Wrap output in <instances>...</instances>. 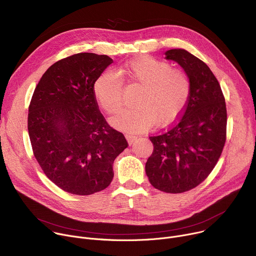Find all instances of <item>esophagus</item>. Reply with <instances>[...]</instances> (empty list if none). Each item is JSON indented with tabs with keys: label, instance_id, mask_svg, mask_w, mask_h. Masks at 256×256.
<instances>
[{
	"label": "esophagus",
	"instance_id": "1",
	"mask_svg": "<svg viewBox=\"0 0 256 256\" xmlns=\"http://www.w3.org/2000/svg\"><path fill=\"white\" fill-rule=\"evenodd\" d=\"M126 140H128L130 146L132 144L138 140V138L136 136H134V134H126Z\"/></svg>",
	"mask_w": 256,
	"mask_h": 256
}]
</instances>
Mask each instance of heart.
<instances>
[{"label": "heart", "mask_w": 256, "mask_h": 256, "mask_svg": "<svg viewBox=\"0 0 256 256\" xmlns=\"http://www.w3.org/2000/svg\"><path fill=\"white\" fill-rule=\"evenodd\" d=\"M122 80L140 86V90L136 100L138 106L112 120L120 130L144 132L156 122L159 126H168L184 114L190 100L192 85L184 70L152 56H138L124 64L118 74L105 70L95 80V97L108 114L122 110Z\"/></svg>", "instance_id": "1"}]
</instances>
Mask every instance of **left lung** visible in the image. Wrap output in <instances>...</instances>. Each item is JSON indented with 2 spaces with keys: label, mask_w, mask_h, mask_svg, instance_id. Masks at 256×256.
<instances>
[{
  "label": "left lung",
  "mask_w": 256,
  "mask_h": 256,
  "mask_svg": "<svg viewBox=\"0 0 256 256\" xmlns=\"http://www.w3.org/2000/svg\"><path fill=\"white\" fill-rule=\"evenodd\" d=\"M188 74L192 90L179 122L150 136L154 150L146 163L150 184L168 194L198 186L220 158L226 142L227 110L222 89L210 68L186 50L165 52Z\"/></svg>",
  "instance_id": "1"
}]
</instances>
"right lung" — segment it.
Returning <instances> with one entry per match:
<instances>
[{
    "label": "right lung",
    "mask_w": 256,
    "mask_h": 256,
    "mask_svg": "<svg viewBox=\"0 0 256 256\" xmlns=\"http://www.w3.org/2000/svg\"><path fill=\"white\" fill-rule=\"evenodd\" d=\"M114 62L104 54L81 52L50 66L29 105L28 134L44 174L62 190L89 196L114 178V162L128 147L124 136L101 114L93 86Z\"/></svg>",
    "instance_id": "1"
}]
</instances>
